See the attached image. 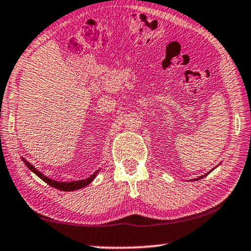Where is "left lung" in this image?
Wrapping results in <instances>:
<instances>
[{
	"instance_id": "obj_1",
	"label": "left lung",
	"mask_w": 251,
	"mask_h": 251,
	"mask_svg": "<svg viewBox=\"0 0 251 251\" xmlns=\"http://www.w3.org/2000/svg\"><path fill=\"white\" fill-rule=\"evenodd\" d=\"M210 172H211V171H210ZM210 172H209V173H210ZM206 175H208V173H206ZM206 175H204V176H200V178H198V180H199V179H202V178H203V176H205ZM195 180H196V179H195Z\"/></svg>"
}]
</instances>
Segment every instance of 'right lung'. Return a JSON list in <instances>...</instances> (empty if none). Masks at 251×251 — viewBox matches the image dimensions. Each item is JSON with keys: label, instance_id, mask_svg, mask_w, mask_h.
I'll return each instance as SVG.
<instances>
[{"label": "right lung", "instance_id": "obj_1", "mask_svg": "<svg viewBox=\"0 0 251 251\" xmlns=\"http://www.w3.org/2000/svg\"><path fill=\"white\" fill-rule=\"evenodd\" d=\"M23 160L25 162V164L27 168L31 170L32 172H34L36 176H39L40 179H42L43 181H45L46 183H48L49 186L53 187V188H57L59 190H64V192H70V190H75V189H80L82 188V187H86L87 185H89L93 180H94V178L96 176V175H98L99 171H96L94 175H92L89 178L87 179H83V180H75V181H71V182H59V181H56V180H51L49 179L48 176H43L41 172H39L38 170H36L34 166H33L32 164H29L28 162H26V160L23 158Z\"/></svg>", "mask_w": 251, "mask_h": 251}]
</instances>
